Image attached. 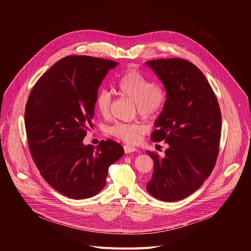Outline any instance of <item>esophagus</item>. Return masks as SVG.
Wrapping results in <instances>:
<instances>
[{
  "label": "esophagus",
  "instance_id": "1",
  "mask_svg": "<svg viewBox=\"0 0 251 251\" xmlns=\"http://www.w3.org/2000/svg\"><path fill=\"white\" fill-rule=\"evenodd\" d=\"M124 150H125L126 153H130V152L136 151L137 149L135 147H133V146H130V145H125L124 146Z\"/></svg>",
  "mask_w": 251,
  "mask_h": 251
}]
</instances>
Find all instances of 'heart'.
<instances>
[{
  "label": "heart",
  "mask_w": 251,
  "mask_h": 251,
  "mask_svg": "<svg viewBox=\"0 0 251 251\" xmlns=\"http://www.w3.org/2000/svg\"><path fill=\"white\" fill-rule=\"evenodd\" d=\"M116 86L120 95L135 101L138 113L145 118L155 116L164 106L166 100L164 86L160 83L151 82L139 72L129 70L124 72L118 78ZM111 101L112 96L108 90L103 89L99 92L96 107L103 117L109 115ZM145 130V126L139 123H117L109 128V133L125 142L134 144L140 141Z\"/></svg>",
  "instance_id": "heart-1"
}]
</instances>
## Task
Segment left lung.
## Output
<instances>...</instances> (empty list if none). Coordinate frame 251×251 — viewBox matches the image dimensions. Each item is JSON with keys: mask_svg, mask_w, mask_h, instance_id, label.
Returning <instances> with one entry per match:
<instances>
[{"mask_svg": "<svg viewBox=\"0 0 251 251\" xmlns=\"http://www.w3.org/2000/svg\"><path fill=\"white\" fill-rule=\"evenodd\" d=\"M146 65L166 90L151 139L169 145L162 158L147 151L154 163L147 190L158 200L179 201L196 191L214 170L221 113L211 85L192 63L174 58L151 60Z\"/></svg>", "mask_w": 251, "mask_h": 251, "instance_id": "8db88e82", "label": "left lung"}]
</instances>
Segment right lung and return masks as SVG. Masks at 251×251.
Here are the masks:
<instances>
[{
  "label": "right lung",
  "mask_w": 251,
  "mask_h": 251,
  "mask_svg": "<svg viewBox=\"0 0 251 251\" xmlns=\"http://www.w3.org/2000/svg\"><path fill=\"white\" fill-rule=\"evenodd\" d=\"M118 63L91 56H68L36 82L25 109L32 157L42 178L72 199L97 195L106 184L108 168L124 154L113 140L85 146L95 115L98 90Z\"/></svg>",
  "instance_id": "obj_1"
}]
</instances>
